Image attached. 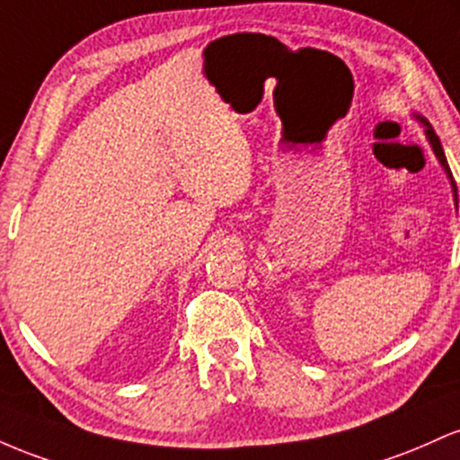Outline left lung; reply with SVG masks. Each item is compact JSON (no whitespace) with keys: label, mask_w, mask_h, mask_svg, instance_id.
<instances>
[{"label":"left lung","mask_w":460,"mask_h":460,"mask_svg":"<svg viewBox=\"0 0 460 460\" xmlns=\"http://www.w3.org/2000/svg\"><path fill=\"white\" fill-rule=\"evenodd\" d=\"M417 119H420L421 123H424L426 126V137H428V141H430V147H432V152H435V156L438 158V163H441V167L446 169V173H447V178H450V182H452V190H454V202H458V195H456V184H454V180H452V172H450V167H447V161H446V154H443V147H441V141H438V137L435 134V130H432L430 128V123L426 121V119H421L420 115H415Z\"/></svg>","instance_id":"8db88e82"}]
</instances>
